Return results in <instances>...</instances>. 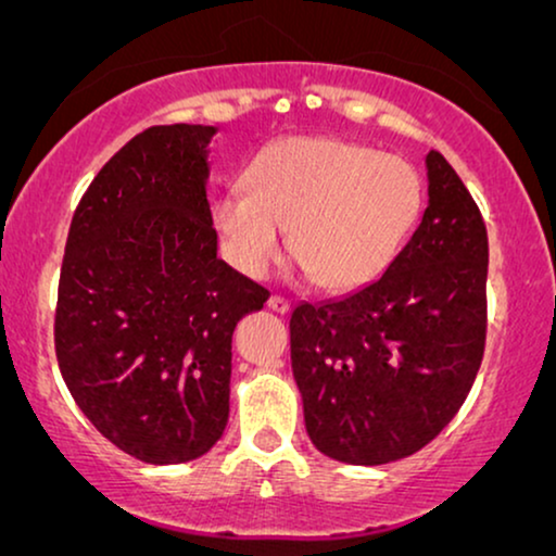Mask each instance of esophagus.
<instances>
[{
	"label": "esophagus",
	"instance_id": "34e87169",
	"mask_svg": "<svg viewBox=\"0 0 556 556\" xmlns=\"http://www.w3.org/2000/svg\"><path fill=\"white\" fill-rule=\"evenodd\" d=\"M268 308L276 311V314H288V311H291V301L283 299V295H270Z\"/></svg>",
	"mask_w": 556,
	"mask_h": 556
}]
</instances>
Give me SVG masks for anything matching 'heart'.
I'll use <instances>...</instances> for the list:
<instances>
[{
    "label": "heart",
    "instance_id": "heart-1",
    "mask_svg": "<svg viewBox=\"0 0 556 556\" xmlns=\"http://www.w3.org/2000/svg\"><path fill=\"white\" fill-rule=\"evenodd\" d=\"M215 202V227L235 270L263 278L293 255L326 291H356L394 261L422 202L405 159L329 139L291 136L265 147Z\"/></svg>",
    "mask_w": 556,
    "mask_h": 556
}]
</instances>
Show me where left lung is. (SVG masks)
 <instances>
[{
    "mask_svg": "<svg viewBox=\"0 0 556 556\" xmlns=\"http://www.w3.org/2000/svg\"><path fill=\"white\" fill-rule=\"evenodd\" d=\"M428 207L382 276L299 303L291 367L311 443L349 466H384L430 443L483 359L489 238L443 154L425 156Z\"/></svg>",
    "mask_w": 556,
    "mask_h": 556,
    "instance_id": "8db88e82",
    "label": "left lung"
}]
</instances>
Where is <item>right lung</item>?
I'll use <instances>...</instances> for the list:
<instances>
[{
	"mask_svg": "<svg viewBox=\"0 0 556 556\" xmlns=\"http://www.w3.org/2000/svg\"><path fill=\"white\" fill-rule=\"evenodd\" d=\"M215 126H154L90 181L60 270L55 352L83 415L151 466L200 458L230 417L232 331L268 301L217 257Z\"/></svg>",
	"mask_w": 556,
	"mask_h": 556,
	"instance_id": "obj_1",
	"label": "right lung"
}]
</instances>
